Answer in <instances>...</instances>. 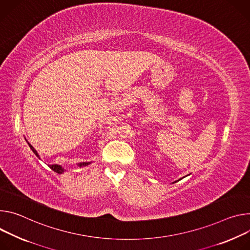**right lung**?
I'll return each instance as SVG.
<instances>
[{
	"mask_svg": "<svg viewBox=\"0 0 250 250\" xmlns=\"http://www.w3.org/2000/svg\"><path fill=\"white\" fill-rule=\"evenodd\" d=\"M29 144V146H30V148L32 149V151L37 155V157L38 158H40V156H39V154H38V152L36 151V149L30 144V143H27ZM88 164H90V163H80V164H78V166H86V165H88ZM49 168L52 170V171H54V172H57V173H59V174H62L63 172H64V169H62L61 166H59V165H49Z\"/></svg>",
	"mask_w": 250,
	"mask_h": 250,
	"instance_id": "right-lung-1",
	"label": "right lung"
}]
</instances>
